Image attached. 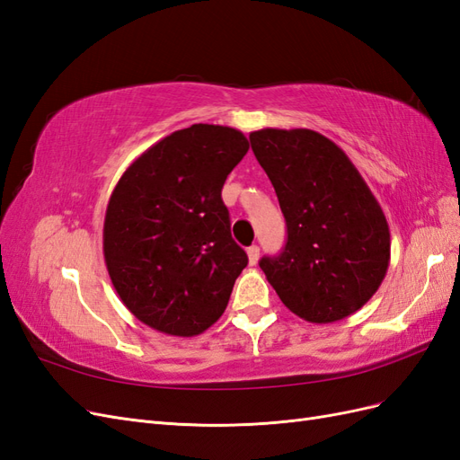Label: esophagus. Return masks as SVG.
Segmentation results:
<instances>
[{
    "label": "esophagus",
    "instance_id": "1",
    "mask_svg": "<svg viewBox=\"0 0 460 460\" xmlns=\"http://www.w3.org/2000/svg\"><path fill=\"white\" fill-rule=\"evenodd\" d=\"M247 259H249V264H257V261H259V247L257 245H252L247 249Z\"/></svg>",
    "mask_w": 460,
    "mask_h": 460
}]
</instances>
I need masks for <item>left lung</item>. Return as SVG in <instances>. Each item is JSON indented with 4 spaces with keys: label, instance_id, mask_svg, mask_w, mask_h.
<instances>
[{
    "label": "left lung",
    "instance_id": "left-lung-1",
    "mask_svg": "<svg viewBox=\"0 0 460 460\" xmlns=\"http://www.w3.org/2000/svg\"><path fill=\"white\" fill-rule=\"evenodd\" d=\"M249 140L288 226L284 252L259 262L267 280L307 323L357 313L389 267L392 238L378 199L345 151L323 134L262 128Z\"/></svg>",
    "mask_w": 460,
    "mask_h": 460
}]
</instances>
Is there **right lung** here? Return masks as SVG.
<instances>
[{
  "mask_svg": "<svg viewBox=\"0 0 460 460\" xmlns=\"http://www.w3.org/2000/svg\"><path fill=\"white\" fill-rule=\"evenodd\" d=\"M247 149L240 130L191 124L146 149L111 193L107 272L149 328L191 338L225 313L247 255L232 240L220 191Z\"/></svg>",
  "mask_w": 460,
  "mask_h": 460,
  "instance_id": "obj_1",
  "label": "right lung"
}]
</instances>
